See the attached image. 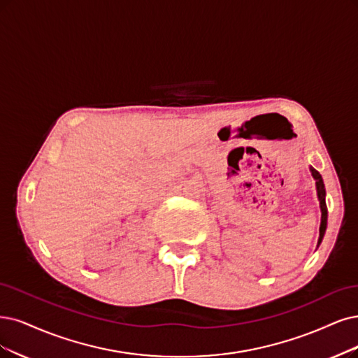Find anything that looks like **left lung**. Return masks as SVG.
Wrapping results in <instances>:
<instances>
[{"label":"left lung","instance_id":"8db88e82","mask_svg":"<svg viewBox=\"0 0 358 358\" xmlns=\"http://www.w3.org/2000/svg\"><path fill=\"white\" fill-rule=\"evenodd\" d=\"M311 171V176L315 180V190H317V197H319V202H320V210H322V221H320V234H319V242H317V248L320 246L326 229H327V206H326V189H324V182L323 178L320 176L319 171H315L313 166H310Z\"/></svg>","mask_w":358,"mask_h":358}]
</instances>
